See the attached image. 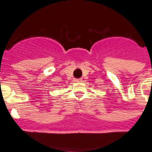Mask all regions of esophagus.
I'll use <instances>...</instances> for the list:
<instances>
[{
    "instance_id": "1",
    "label": "esophagus",
    "mask_w": 152,
    "mask_h": 152,
    "mask_svg": "<svg viewBox=\"0 0 152 152\" xmlns=\"http://www.w3.org/2000/svg\"><path fill=\"white\" fill-rule=\"evenodd\" d=\"M74 81L75 82H76V83H80V82L83 81V79H75Z\"/></svg>"
}]
</instances>
